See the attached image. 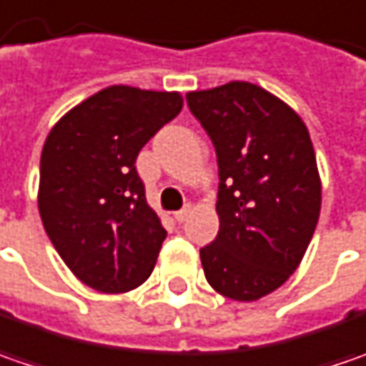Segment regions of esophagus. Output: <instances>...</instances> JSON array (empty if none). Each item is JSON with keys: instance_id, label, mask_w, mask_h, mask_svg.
<instances>
[{"instance_id": "34e87169", "label": "esophagus", "mask_w": 366, "mask_h": 366, "mask_svg": "<svg viewBox=\"0 0 366 366\" xmlns=\"http://www.w3.org/2000/svg\"><path fill=\"white\" fill-rule=\"evenodd\" d=\"M190 213H192V207H190V204H186L184 209H180V211H176V213H174V219H176L178 223H184V221L190 217Z\"/></svg>"}]
</instances>
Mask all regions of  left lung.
I'll use <instances>...</instances> for the list:
<instances>
[{
  "label": "left lung",
  "instance_id": "left-lung-1",
  "mask_svg": "<svg viewBox=\"0 0 366 366\" xmlns=\"http://www.w3.org/2000/svg\"><path fill=\"white\" fill-rule=\"evenodd\" d=\"M219 164V233L200 247L204 277L235 301L277 291L301 264L322 209L310 131L274 94L249 81L188 92Z\"/></svg>",
  "mask_w": 366,
  "mask_h": 366
}]
</instances>
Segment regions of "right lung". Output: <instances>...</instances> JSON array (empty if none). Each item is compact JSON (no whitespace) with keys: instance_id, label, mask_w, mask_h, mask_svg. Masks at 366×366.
<instances>
[{"instance_id":"1","label":"right lung","mask_w":366,"mask_h":366,"mask_svg":"<svg viewBox=\"0 0 366 366\" xmlns=\"http://www.w3.org/2000/svg\"><path fill=\"white\" fill-rule=\"evenodd\" d=\"M182 106L180 92L110 86L63 114L44 141L42 225L73 274L100 293H127L153 272L166 229L135 162Z\"/></svg>"}]
</instances>
